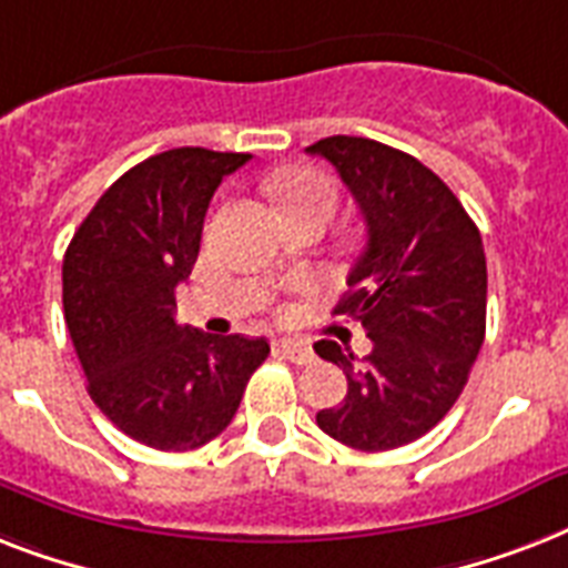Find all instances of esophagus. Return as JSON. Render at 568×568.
Here are the masks:
<instances>
[{
  "instance_id": "esophagus-1",
  "label": "esophagus",
  "mask_w": 568,
  "mask_h": 568,
  "mask_svg": "<svg viewBox=\"0 0 568 568\" xmlns=\"http://www.w3.org/2000/svg\"><path fill=\"white\" fill-rule=\"evenodd\" d=\"M275 352L281 357H287V361L298 363V366H305V363H313V348L307 346L305 339H275Z\"/></svg>"
}]
</instances>
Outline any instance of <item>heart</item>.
<instances>
[{"label":"heart","mask_w":568,"mask_h":568,"mask_svg":"<svg viewBox=\"0 0 568 568\" xmlns=\"http://www.w3.org/2000/svg\"><path fill=\"white\" fill-rule=\"evenodd\" d=\"M272 190L287 213V220L305 216V213L331 216L337 211V184L331 181V175L313 170V166H296V170L284 172L272 181Z\"/></svg>","instance_id":"heart-1"}]
</instances>
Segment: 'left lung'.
<instances>
[{
  "label": "left lung",
  "instance_id": "left-lung-1",
  "mask_svg": "<svg viewBox=\"0 0 568 568\" xmlns=\"http://www.w3.org/2000/svg\"><path fill=\"white\" fill-rule=\"evenodd\" d=\"M307 152L334 163L366 222L348 293L334 313L361 322L372 339L361 366L334 339L313 343L348 381L346 398L316 413V425L357 452H389L452 410L484 346L480 231L446 181L407 152L346 134Z\"/></svg>",
  "mask_w": 568,
  "mask_h": 568
}]
</instances>
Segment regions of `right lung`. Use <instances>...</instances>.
<instances>
[{"label":"right lung","mask_w":568,"mask_h":568,"mask_svg":"<svg viewBox=\"0 0 568 568\" xmlns=\"http://www.w3.org/2000/svg\"><path fill=\"white\" fill-rule=\"evenodd\" d=\"M248 158L202 146L146 158L104 190L63 255V320L90 398L158 452L220 437L270 355L263 337L175 322V287L193 272L207 205Z\"/></svg>","instance_id":"1"}]
</instances>
